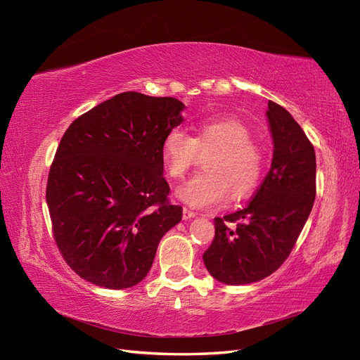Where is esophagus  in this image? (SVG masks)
Masks as SVG:
<instances>
[{"label": "esophagus", "mask_w": 360, "mask_h": 360, "mask_svg": "<svg viewBox=\"0 0 360 360\" xmlns=\"http://www.w3.org/2000/svg\"><path fill=\"white\" fill-rule=\"evenodd\" d=\"M195 216H197V213H195V212H192L189 209H183V219L184 221H189V219H192V217H195Z\"/></svg>", "instance_id": "obj_1"}]
</instances>
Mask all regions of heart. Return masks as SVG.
Here are the masks:
<instances>
[{"label": "heart", "instance_id": "b5f03b06", "mask_svg": "<svg viewBox=\"0 0 360 360\" xmlns=\"http://www.w3.org/2000/svg\"><path fill=\"white\" fill-rule=\"evenodd\" d=\"M216 148L204 160V172L177 189V198L197 209L222 202L228 193L246 198L261 181L264 158L252 143L250 129L236 117L204 118L195 126V136L171 129L162 141V160L171 179L180 180L197 159L198 151Z\"/></svg>", "mask_w": 360, "mask_h": 360}]
</instances>
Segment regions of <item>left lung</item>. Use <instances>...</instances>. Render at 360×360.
Here are the masks:
<instances>
[{"label":"left lung","mask_w":360,"mask_h":360,"mask_svg":"<svg viewBox=\"0 0 360 360\" xmlns=\"http://www.w3.org/2000/svg\"><path fill=\"white\" fill-rule=\"evenodd\" d=\"M274 159L245 209L214 217V238L202 259L226 285L261 281L281 267L302 233L315 200V151L292 115L269 101Z\"/></svg>","instance_id":"1"}]
</instances>
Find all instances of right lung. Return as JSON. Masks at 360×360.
<instances>
[{"instance_id":"1","label":"right lung","mask_w":360,"mask_h":360,"mask_svg":"<svg viewBox=\"0 0 360 360\" xmlns=\"http://www.w3.org/2000/svg\"><path fill=\"white\" fill-rule=\"evenodd\" d=\"M174 97L120 93L63 135L48 177L53 238L76 275L123 290L143 281L160 238L183 216L168 202L162 141L181 124Z\"/></svg>"}]
</instances>
